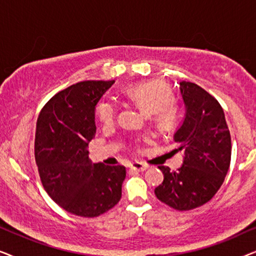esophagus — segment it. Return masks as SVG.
<instances>
[{"instance_id": "obj_1", "label": "esophagus", "mask_w": 256, "mask_h": 256, "mask_svg": "<svg viewBox=\"0 0 256 256\" xmlns=\"http://www.w3.org/2000/svg\"><path fill=\"white\" fill-rule=\"evenodd\" d=\"M146 164L143 163H140V162H134L130 164V169L134 170V171H138V172H142V171H146Z\"/></svg>"}]
</instances>
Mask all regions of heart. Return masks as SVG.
Listing matches in <instances>:
<instances>
[{"mask_svg":"<svg viewBox=\"0 0 256 256\" xmlns=\"http://www.w3.org/2000/svg\"><path fill=\"white\" fill-rule=\"evenodd\" d=\"M124 96L143 112L150 114L152 121L160 132H172L180 121V108L174 101L172 90L164 82L149 80L132 85L124 90ZM118 107L113 101L101 100L96 106V116L102 124H113Z\"/></svg>","mask_w":256,"mask_h":256,"instance_id":"heart-1","label":"heart"}]
</instances>
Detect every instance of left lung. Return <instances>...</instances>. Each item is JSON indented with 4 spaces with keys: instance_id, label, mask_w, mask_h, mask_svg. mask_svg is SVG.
<instances>
[{
    "instance_id": "8db88e82",
    "label": "left lung",
    "mask_w": 256,
    "mask_h": 256,
    "mask_svg": "<svg viewBox=\"0 0 256 256\" xmlns=\"http://www.w3.org/2000/svg\"><path fill=\"white\" fill-rule=\"evenodd\" d=\"M180 85L186 114L174 136L176 149L172 154H183V166L176 171L158 166L164 180L155 188V194L170 208L188 211L211 200L222 185L232 143L218 100L194 82Z\"/></svg>"
}]
</instances>
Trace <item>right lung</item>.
Segmentation results:
<instances>
[{
    "instance_id": "obj_1",
    "label": "right lung",
    "mask_w": 256,
    "mask_h": 256,
    "mask_svg": "<svg viewBox=\"0 0 256 256\" xmlns=\"http://www.w3.org/2000/svg\"><path fill=\"white\" fill-rule=\"evenodd\" d=\"M115 82L87 80L60 90L37 120L34 160L48 194L65 211L94 218L121 199L126 168L92 164L87 146L96 132L94 110Z\"/></svg>"
}]
</instances>
